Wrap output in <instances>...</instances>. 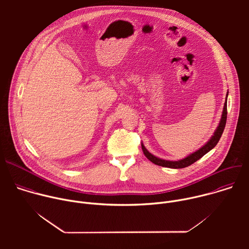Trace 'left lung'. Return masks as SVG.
Instances as JSON below:
<instances>
[{
  "label": "left lung",
  "mask_w": 249,
  "mask_h": 249,
  "mask_svg": "<svg viewBox=\"0 0 249 249\" xmlns=\"http://www.w3.org/2000/svg\"><path fill=\"white\" fill-rule=\"evenodd\" d=\"M228 94L229 91L227 93V97H226V101H225V105H224V109H223V114H222V118L221 121L219 123V126L217 127L214 135L211 137V139L207 142V143L200 148L198 151L194 152L193 154L187 156L186 158L180 160H165L160 158L155 157L154 155H152L142 143V150L144 152V155L147 157L148 160H150L153 163L157 164V165H160L163 167H169V168H183L186 166H189L190 164L194 163L195 161H197L198 160H200L204 155H206L208 152H210L212 149H214L216 147V145L218 144V142L220 141L222 134L225 130L226 127V122H227V99H228Z\"/></svg>",
  "instance_id": "8db88e82"
}]
</instances>
